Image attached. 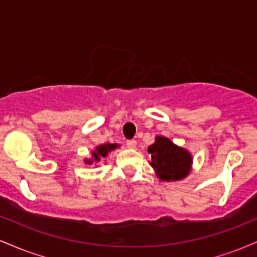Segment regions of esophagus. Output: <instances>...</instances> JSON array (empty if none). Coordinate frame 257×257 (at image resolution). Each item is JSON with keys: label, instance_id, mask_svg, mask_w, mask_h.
Returning <instances> with one entry per match:
<instances>
[{"label": "esophagus", "instance_id": "esophagus-1", "mask_svg": "<svg viewBox=\"0 0 257 257\" xmlns=\"http://www.w3.org/2000/svg\"><path fill=\"white\" fill-rule=\"evenodd\" d=\"M126 146H128L129 149H135V147H137V140H134V139L126 140Z\"/></svg>", "mask_w": 257, "mask_h": 257}]
</instances>
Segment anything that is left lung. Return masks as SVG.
Returning a JSON list of instances; mask_svg holds the SVG:
<instances>
[{"mask_svg": "<svg viewBox=\"0 0 257 257\" xmlns=\"http://www.w3.org/2000/svg\"><path fill=\"white\" fill-rule=\"evenodd\" d=\"M147 151L151 155L150 166L153 168L159 181H180L190 175L192 170L193 158L191 152L163 135H157Z\"/></svg>", "mask_w": 257, "mask_h": 257, "instance_id": "left-lung-1", "label": "left lung"}]
</instances>
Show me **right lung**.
Instances as JSON below:
<instances>
[{
    "label": "right lung",
    "mask_w": 257,
    "mask_h": 257,
    "mask_svg": "<svg viewBox=\"0 0 257 257\" xmlns=\"http://www.w3.org/2000/svg\"><path fill=\"white\" fill-rule=\"evenodd\" d=\"M120 145L118 144H110V143H106V144H101V145L96 146L95 149L93 150L90 153V158H84V163L85 164H93V163H99L101 159L106 158L108 156V153L113 150H116L117 147H119Z\"/></svg>",
    "instance_id": "1"
}]
</instances>
